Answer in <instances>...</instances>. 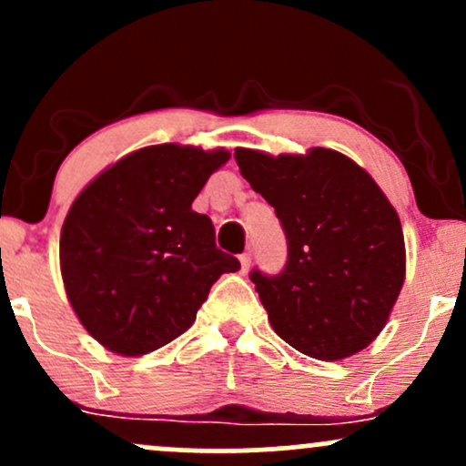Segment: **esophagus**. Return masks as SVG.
I'll return each mask as SVG.
<instances>
[{"label": "esophagus", "instance_id": "obj_1", "mask_svg": "<svg viewBox=\"0 0 466 466\" xmlns=\"http://www.w3.org/2000/svg\"><path fill=\"white\" fill-rule=\"evenodd\" d=\"M238 260H240V271L245 274V271H248L249 265H251V254H249V251H243V254L238 256Z\"/></svg>", "mask_w": 466, "mask_h": 466}]
</instances>
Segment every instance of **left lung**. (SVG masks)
<instances>
[{"mask_svg":"<svg viewBox=\"0 0 466 466\" xmlns=\"http://www.w3.org/2000/svg\"><path fill=\"white\" fill-rule=\"evenodd\" d=\"M287 237L280 274L251 269L274 330L315 360H341L381 333L405 278L397 210L346 155L234 153Z\"/></svg>","mask_w":466,"mask_h":466,"instance_id":"1","label":"left lung"}]
</instances>
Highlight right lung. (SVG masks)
Returning <instances> with one entry per match:
<instances>
[{"mask_svg":"<svg viewBox=\"0 0 466 466\" xmlns=\"http://www.w3.org/2000/svg\"><path fill=\"white\" fill-rule=\"evenodd\" d=\"M228 151L157 144L100 173L69 208L61 274L89 335L117 355L162 349L190 329L221 274L238 258L192 210Z\"/></svg>","mask_w":466,"mask_h":466,"instance_id":"obj_1","label":"right lung"}]
</instances>
